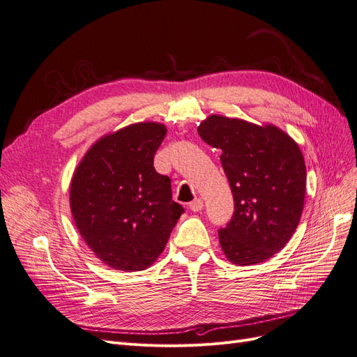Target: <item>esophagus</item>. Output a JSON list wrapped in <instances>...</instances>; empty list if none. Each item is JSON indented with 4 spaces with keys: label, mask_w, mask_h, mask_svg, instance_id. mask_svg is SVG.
<instances>
[{
    "label": "esophagus",
    "mask_w": 357,
    "mask_h": 357,
    "mask_svg": "<svg viewBox=\"0 0 357 357\" xmlns=\"http://www.w3.org/2000/svg\"><path fill=\"white\" fill-rule=\"evenodd\" d=\"M203 207H204V203H203V199L201 198H195L192 203L190 204V208H191V211H201L203 210Z\"/></svg>",
    "instance_id": "34e87169"
}]
</instances>
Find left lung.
I'll use <instances>...</instances> for the list:
<instances>
[{
    "label": "left lung",
    "mask_w": 357,
    "mask_h": 357,
    "mask_svg": "<svg viewBox=\"0 0 357 357\" xmlns=\"http://www.w3.org/2000/svg\"><path fill=\"white\" fill-rule=\"evenodd\" d=\"M198 134L222 151L234 194V215L219 230L226 258L236 266L267 261L286 246L302 215L306 167L299 146L274 126L222 115L201 122Z\"/></svg>",
    "instance_id": "8db88e82"
}]
</instances>
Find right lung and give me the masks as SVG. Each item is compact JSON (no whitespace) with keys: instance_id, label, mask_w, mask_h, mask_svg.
I'll use <instances>...</instances> for the list:
<instances>
[{"instance_id":"right-lung-1","label":"right lung","mask_w":357,"mask_h":357,"mask_svg":"<svg viewBox=\"0 0 357 357\" xmlns=\"http://www.w3.org/2000/svg\"><path fill=\"white\" fill-rule=\"evenodd\" d=\"M138 122L102 137L77 166L70 187L74 223L95 255L114 270L142 271L165 250L183 207L169 176L153 166L166 135Z\"/></svg>"}]
</instances>
